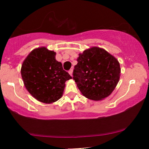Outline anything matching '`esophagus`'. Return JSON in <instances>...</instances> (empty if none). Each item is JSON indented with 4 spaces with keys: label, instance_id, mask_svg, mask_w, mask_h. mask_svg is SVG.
I'll use <instances>...</instances> for the list:
<instances>
[{
    "label": "esophagus",
    "instance_id": "34e87169",
    "mask_svg": "<svg viewBox=\"0 0 149 149\" xmlns=\"http://www.w3.org/2000/svg\"><path fill=\"white\" fill-rule=\"evenodd\" d=\"M72 72H73L72 69H70V70L68 71V73H69V74H70V75L71 77H72Z\"/></svg>",
    "mask_w": 149,
    "mask_h": 149
}]
</instances>
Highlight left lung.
<instances>
[{"label":"left lung","instance_id":"8db88e82","mask_svg":"<svg viewBox=\"0 0 149 149\" xmlns=\"http://www.w3.org/2000/svg\"><path fill=\"white\" fill-rule=\"evenodd\" d=\"M73 79L87 98L98 101L111 94L120 78L118 60L104 49L93 47L79 54Z\"/></svg>","mask_w":149,"mask_h":149}]
</instances>
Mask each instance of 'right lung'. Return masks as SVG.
<instances>
[{
    "label": "right lung",
    "instance_id": "obj_1",
    "mask_svg": "<svg viewBox=\"0 0 149 149\" xmlns=\"http://www.w3.org/2000/svg\"><path fill=\"white\" fill-rule=\"evenodd\" d=\"M56 52L45 47L34 49L22 65L21 74L26 88L34 98L45 104L62 96L65 82L72 79L56 60Z\"/></svg>",
    "mask_w": 149,
    "mask_h": 149
}]
</instances>
